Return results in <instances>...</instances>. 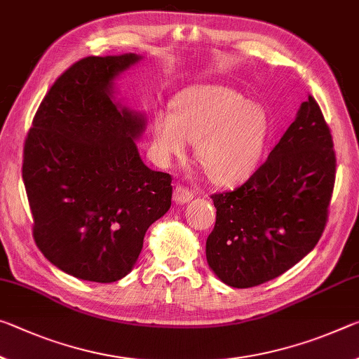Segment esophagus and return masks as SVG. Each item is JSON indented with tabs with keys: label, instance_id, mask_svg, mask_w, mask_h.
<instances>
[{
	"label": "esophagus",
	"instance_id": "34e87169",
	"mask_svg": "<svg viewBox=\"0 0 359 359\" xmlns=\"http://www.w3.org/2000/svg\"><path fill=\"white\" fill-rule=\"evenodd\" d=\"M174 201L177 204H184V203H189L193 200V196H195V193L191 190L187 189L184 185H177L174 189Z\"/></svg>",
	"mask_w": 359,
	"mask_h": 359
}]
</instances>
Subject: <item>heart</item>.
<instances>
[{"mask_svg": "<svg viewBox=\"0 0 359 359\" xmlns=\"http://www.w3.org/2000/svg\"><path fill=\"white\" fill-rule=\"evenodd\" d=\"M269 134L265 108L225 86L189 90L174 113L153 119V151L161 163L184 158L190 142L209 179L219 185L248 180L259 168Z\"/></svg>", "mask_w": 359, "mask_h": 359, "instance_id": "b5f03b06", "label": "heart"}]
</instances>
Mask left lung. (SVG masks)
<instances>
[{"mask_svg":"<svg viewBox=\"0 0 359 359\" xmlns=\"http://www.w3.org/2000/svg\"><path fill=\"white\" fill-rule=\"evenodd\" d=\"M335 163L331 129L309 95L251 177L210 196L217 215L206 257L220 281L240 289L259 286L316 246L327 224Z\"/></svg>","mask_w":359,"mask_h":359,"instance_id":"obj_1","label":"left lung"}]
</instances>
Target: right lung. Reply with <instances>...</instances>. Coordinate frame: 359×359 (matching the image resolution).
<instances>
[{"label": "right lung", "instance_id": "right-lung-1", "mask_svg": "<svg viewBox=\"0 0 359 359\" xmlns=\"http://www.w3.org/2000/svg\"><path fill=\"white\" fill-rule=\"evenodd\" d=\"M139 60L123 54L75 62L44 95L25 137L33 240L79 280L126 276L149 226L170 208L172 177L147 168L135 147L144 116L111 100L113 79Z\"/></svg>", "mask_w": 359, "mask_h": 359}]
</instances>
